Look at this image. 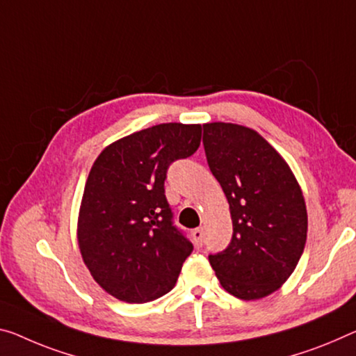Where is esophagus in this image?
Segmentation results:
<instances>
[{
  "mask_svg": "<svg viewBox=\"0 0 356 356\" xmlns=\"http://www.w3.org/2000/svg\"><path fill=\"white\" fill-rule=\"evenodd\" d=\"M193 240H194V245L197 248H200L202 245H204V229L202 227H197L193 231Z\"/></svg>",
  "mask_w": 356,
  "mask_h": 356,
  "instance_id": "esophagus-1",
  "label": "esophagus"
}]
</instances>
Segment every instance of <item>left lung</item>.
<instances>
[{
	"mask_svg": "<svg viewBox=\"0 0 356 356\" xmlns=\"http://www.w3.org/2000/svg\"><path fill=\"white\" fill-rule=\"evenodd\" d=\"M213 177L229 202L232 238L210 254L221 286L245 300L261 299L288 280L307 240V210L291 168L253 129L204 124Z\"/></svg>",
	"mask_w": 356,
	"mask_h": 356,
	"instance_id": "left-lung-1",
	"label": "left lung"
}]
</instances>
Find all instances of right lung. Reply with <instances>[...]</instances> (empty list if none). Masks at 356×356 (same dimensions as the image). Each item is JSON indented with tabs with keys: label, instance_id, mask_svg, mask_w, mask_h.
<instances>
[{
	"label": "right lung",
	"instance_id": "obj_1",
	"mask_svg": "<svg viewBox=\"0 0 356 356\" xmlns=\"http://www.w3.org/2000/svg\"><path fill=\"white\" fill-rule=\"evenodd\" d=\"M200 136V124H159L114 141L92 165L78 243L94 280L116 299L143 304L163 296L193 253L173 224L163 183L175 161L197 151Z\"/></svg>",
	"mask_w": 356,
	"mask_h": 356
}]
</instances>
